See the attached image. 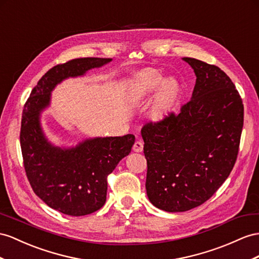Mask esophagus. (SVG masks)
I'll return each mask as SVG.
<instances>
[{
  "instance_id": "obj_1",
  "label": "esophagus",
  "mask_w": 259,
  "mask_h": 259,
  "mask_svg": "<svg viewBox=\"0 0 259 259\" xmlns=\"http://www.w3.org/2000/svg\"><path fill=\"white\" fill-rule=\"evenodd\" d=\"M134 151L135 152H142V150H143V143H142V141H136L135 142V144H134Z\"/></svg>"
}]
</instances>
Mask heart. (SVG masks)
<instances>
[{
  "label": "heart",
  "mask_w": 259,
  "mask_h": 259,
  "mask_svg": "<svg viewBox=\"0 0 259 259\" xmlns=\"http://www.w3.org/2000/svg\"><path fill=\"white\" fill-rule=\"evenodd\" d=\"M155 95L149 115L153 120H161L168 114L180 95V83L174 77L164 78L155 70H144L130 79L125 89V101L138 105Z\"/></svg>",
  "instance_id": "b5f03b06"
}]
</instances>
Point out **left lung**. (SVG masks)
<instances>
[{
	"instance_id": "1",
	"label": "left lung",
	"mask_w": 259,
	"mask_h": 259,
	"mask_svg": "<svg viewBox=\"0 0 259 259\" xmlns=\"http://www.w3.org/2000/svg\"><path fill=\"white\" fill-rule=\"evenodd\" d=\"M183 60L197 77L190 101L177 115L141 130L147 195L167 212L196 208L220 188L235 164L244 121L242 98L231 78L215 65Z\"/></svg>"
}]
</instances>
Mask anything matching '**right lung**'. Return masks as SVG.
<instances>
[{"instance_id":"right-lung-1","label":"right lung","mask_w":259,"mask_h":259,"mask_svg":"<svg viewBox=\"0 0 259 259\" xmlns=\"http://www.w3.org/2000/svg\"><path fill=\"white\" fill-rule=\"evenodd\" d=\"M112 59L81 58L50 69L31 91L23 110L21 148L30 186L41 200L64 214L81 217L101 209L107 195V176L127 156L135 136L85 139L75 147H58L46 137L41 114L51 103V93L70 77Z\"/></svg>"}]
</instances>
